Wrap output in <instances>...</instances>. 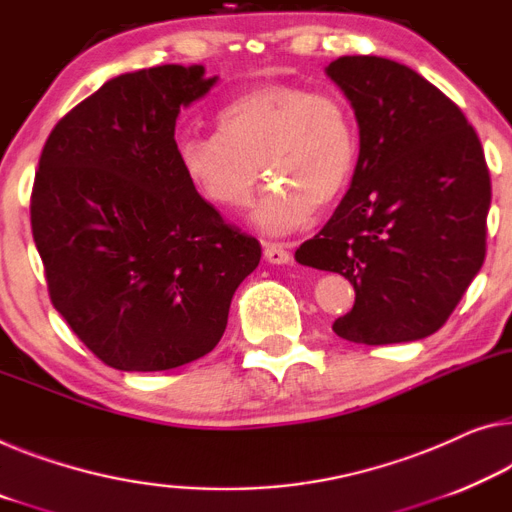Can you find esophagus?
<instances>
[{"label":"esophagus","mask_w":512,"mask_h":512,"mask_svg":"<svg viewBox=\"0 0 512 512\" xmlns=\"http://www.w3.org/2000/svg\"><path fill=\"white\" fill-rule=\"evenodd\" d=\"M263 254H265V261L272 265H286L293 261L290 251L283 245H279V242H263Z\"/></svg>","instance_id":"1"}]
</instances>
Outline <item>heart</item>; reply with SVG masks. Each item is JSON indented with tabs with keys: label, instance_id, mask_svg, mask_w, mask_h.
<instances>
[{
	"label": "heart",
	"instance_id": "b5f03b06",
	"mask_svg": "<svg viewBox=\"0 0 512 512\" xmlns=\"http://www.w3.org/2000/svg\"><path fill=\"white\" fill-rule=\"evenodd\" d=\"M217 132H185L176 155L185 178L219 210L249 206L261 174L270 187L251 219L267 235L300 229L348 187L357 125L341 98L286 82L249 86L217 109Z\"/></svg>",
	"mask_w": 512,
	"mask_h": 512
}]
</instances>
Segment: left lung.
<instances>
[{
	"label": "left lung",
	"instance_id": "1",
	"mask_svg": "<svg viewBox=\"0 0 512 512\" xmlns=\"http://www.w3.org/2000/svg\"><path fill=\"white\" fill-rule=\"evenodd\" d=\"M325 73L359 125L350 190L295 261L338 272L355 306L332 329L387 345L435 334L485 261L492 187L481 139L426 77L382 57H338Z\"/></svg>",
	"mask_w": 512,
	"mask_h": 512
}]
</instances>
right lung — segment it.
<instances>
[{"mask_svg":"<svg viewBox=\"0 0 512 512\" xmlns=\"http://www.w3.org/2000/svg\"><path fill=\"white\" fill-rule=\"evenodd\" d=\"M217 84L203 66L114 77L47 137L31 233L50 300L116 371H169L215 348L233 293L261 261L176 155V119Z\"/></svg>","mask_w":512,"mask_h":512,"instance_id":"1","label":"right lung"}]
</instances>
